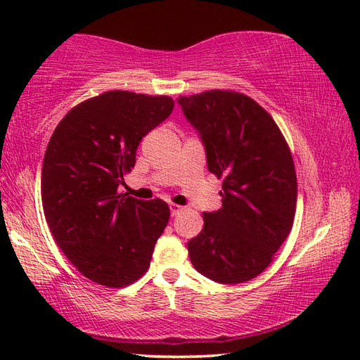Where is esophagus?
<instances>
[{"mask_svg":"<svg viewBox=\"0 0 360 360\" xmlns=\"http://www.w3.org/2000/svg\"><path fill=\"white\" fill-rule=\"evenodd\" d=\"M182 210H184L182 206L176 205V203H169V211H172V216H178Z\"/></svg>","mask_w":360,"mask_h":360,"instance_id":"34e87169","label":"esophagus"}]
</instances>
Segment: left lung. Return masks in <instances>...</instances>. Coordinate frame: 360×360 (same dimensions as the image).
<instances>
[{"mask_svg": "<svg viewBox=\"0 0 360 360\" xmlns=\"http://www.w3.org/2000/svg\"><path fill=\"white\" fill-rule=\"evenodd\" d=\"M205 146L210 173L222 178V208L203 212L187 243L195 270L222 284L246 283L270 265L294 224L297 176L275 120L252 98L210 90L179 96Z\"/></svg>", "mask_w": 360, "mask_h": 360, "instance_id": "1", "label": "left lung"}]
</instances>
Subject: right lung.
<instances>
[{
  "label": "right lung",
  "instance_id": "1",
  "mask_svg": "<svg viewBox=\"0 0 360 360\" xmlns=\"http://www.w3.org/2000/svg\"><path fill=\"white\" fill-rule=\"evenodd\" d=\"M169 96L111 90L65 115L41 173L42 208L53 240L90 281L124 288L148 271L169 208L119 192L143 136L173 112Z\"/></svg>",
  "mask_w": 360,
  "mask_h": 360
}]
</instances>
